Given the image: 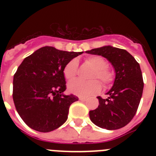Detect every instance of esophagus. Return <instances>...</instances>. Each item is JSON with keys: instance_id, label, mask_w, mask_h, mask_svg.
Wrapping results in <instances>:
<instances>
[{"instance_id": "34e87169", "label": "esophagus", "mask_w": 156, "mask_h": 156, "mask_svg": "<svg viewBox=\"0 0 156 156\" xmlns=\"http://www.w3.org/2000/svg\"><path fill=\"white\" fill-rule=\"evenodd\" d=\"M79 99L80 101H86L87 100V98H83V97H80Z\"/></svg>"}]
</instances>
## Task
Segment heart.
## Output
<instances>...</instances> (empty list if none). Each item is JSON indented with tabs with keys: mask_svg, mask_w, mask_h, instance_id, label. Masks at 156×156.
<instances>
[{
	"mask_svg": "<svg viewBox=\"0 0 156 156\" xmlns=\"http://www.w3.org/2000/svg\"><path fill=\"white\" fill-rule=\"evenodd\" d=\"M86 62L94 68L90 76V79L93 80L86 82L75 80L69 83L68 84L69 91L80 97H89L100 91L101 88L100 83L94 79H98L104 87H108L113 81V74L107 69L108 62L104 58L98 55H92L87 58ZM77 69L78 62L76 59H73L67 63L63 71L66 79L68 80L74 79L77 73Z\"/></svg>",
	"mask_w": 156,
	"mask_h": 156,
	"instance_id": "b5f03b06",
	"label": "heart"
}]
</instances>
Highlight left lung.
<instances>
[{"mask_svg":"<svg viewBox=\"0 0 156 156\" xmlns=\"http://www.w3.org/2000/svg\"><path fill=\"white\" fill-rule=\"evenodd\" d=\"M86 53L105 58L113 66V86L103 99L97 97L99 105L89 112L91 122L106 129H117L128 124L136 114L142 96L144 82L140 65L128 51L112 46L87 51Z\"/></svg>","mask_w":156,"mask_h":156,"instance_id":"1","label":"left lung"}]
</instances>
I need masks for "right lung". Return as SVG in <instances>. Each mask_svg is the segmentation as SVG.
Returning a JSON list of instances; mask_svg holds the SVG:
<instances>
[{
  "instance_id": "1",
  "label": "right lung",
  "mask_w": 156,
  "mask_h": 156,
  "mask_svg": "<svg viewBox=\"0 0 156 156\" xmlns=\"http://www.w3.org/2000/svg\"><path fill=\"white\" fill-rule=\"evenodd\" d=\"M82 52L43 47L27 57L13 78V101L18 113L30 128L50 132L67 120L69 106L78 101L66 95L64 68Z\"/></svg>"
}]
</instances>
